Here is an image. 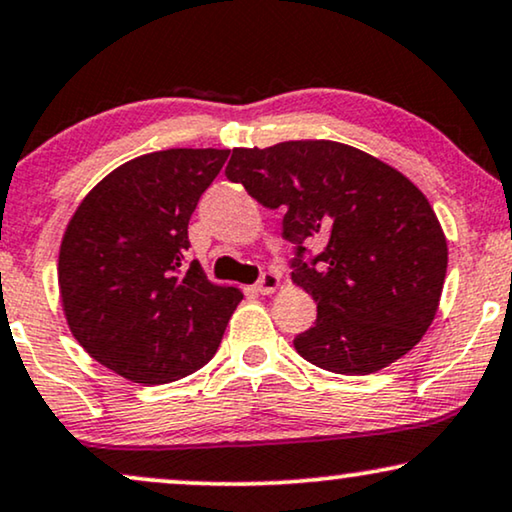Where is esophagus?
<instances>
[{
    "label": "esophagus",
    "instance_id": "34e87169",
    "mask_svg": "<svg viewBox=\"0 0 512 512\" xmlns=\"http://www.w3.org/2000/svg\"><path fill=\"white\" fill-rule=\"evenodd\" d=\"M255 288L260 295H274V292L281 288V276H278L276 271H264Z\"/></svg>",
    "mask_w": 512,
    "mask_h": 512
}]
</instances>
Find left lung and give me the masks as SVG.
<instances>
[{
  "mask_svg": "<svg viewBox=\"0 0 512 512\" xmlns=\"http://www.w3.org/2000/svg\"><path fill=\"white\" fill-rule=\"evenodd\" d=\"M224 175L252 199L283 208L297 245L292 283L318 304L295 337L304 360L337 374H372L421 342L440 306L447 238L410 177L335 140L236 147ZM324 245L309 263L303 243Z\"/></svg>",
  "mask_w": 512,
  "mask_h": 512,
  "instance_id": "left-lung-1",
  "label": "left lung"
}]
</instances>
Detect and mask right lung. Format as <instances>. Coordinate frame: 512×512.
Returning a JSON list of instances; mask_svg holds the SVG:
<instances>
[{"instance_id":"right-lung-1","label":"right lung","mask_w":512,"mask_h":512,"mask_svg":"<svg viewBox=\"0 0 512 512\" xmlns=\"http://www.w3.org/2000/svg\"><path fill=\"white\" fill-rule=\"evenodd\" d=\"M229 149H163L114 168L67 222L60 302L88 356L135 384H168L215 356L243 292L187 267L189 217Z\"/></svg>"}]
</instances>
